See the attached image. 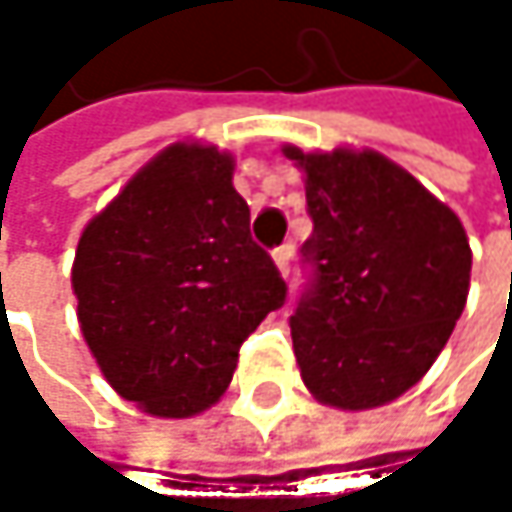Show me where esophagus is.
<instances>
[{
  "mask_svg": "<svg viewBox=\"0 0 512 512\" xmlns=\"http://www.w3.org/2000/svg\"><path fill=\"white\" fill-rule=\"evenodd\" d=\"M272 260H275V266L281 269V275L287 278V275H290V260H293V243L278 246V249L272 252Z\"/></svg>",
  "mask_w": 512,
  "mask_h": 512,
  "instance_id": "obj_1",
  "label": "esophagus"
}]
</instances>
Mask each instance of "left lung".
<instances>
[{
	"mask_svg": "<svg viewBox=\"0 0 512 512\" xmlns=\"http://www.w3.org/2000/svg\"><path fill=\"white\" fill-rule=\"evenodd\" d=\"M284 154L305 171L314 222L302 243L308 284L290 317L302 379L338 409L391 403L430 370L460 320L471 275L465 228L373 151Z\"/></svg>",
	"mask_w": 512,
	"mask_h": 512,
	"instance_id": "8db88e82",
	"label": "left lung"
}]
</instances>
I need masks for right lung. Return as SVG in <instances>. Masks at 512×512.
<instances>
[{
	"label": "right lung",
	"mask_w": 512,
	"mask_h": 512,
	"mask_svg": "<svg viewBox=\"0 0 512 512\" xmlns=\"http://www.w3.org/2000/svg\"><path fill=\"white\" fill-rule=\"evenodd\" d=\"M231 174L216 148L171 145L79 237L85 344L109 385L159 418L216 403L243 341L287 299Z\"/></svg>",
	"instance_id": "add662e5"
}]
</instances>
